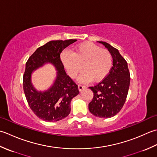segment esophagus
Returning <instances> with one entry per match:
<instances>
[{
  "label": "esophagus",
  "instance_id": "1",
  "mask_svg": "<svg viewBox=\"0 0 157 157\" xmlns=\"http://www.w3.org/2000/svg\"><path fill=\"white\" fill-rule=\"evenodd\" d=\"M78 90L81 91H82L83 89H85V88H86V87L85 86H84V85H81V84H79L78 85Z\"/></svg>",
  "mask_w": 157,
  "mask_h": 157
}]
</instances>
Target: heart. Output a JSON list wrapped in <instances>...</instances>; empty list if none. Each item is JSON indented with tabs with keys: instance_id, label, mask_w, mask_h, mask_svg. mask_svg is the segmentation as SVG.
<instances>
[{
	"instance_id": "obj_1",
	"label": "heart",
	"mask_w": 157,
	"mask_h": 157,
	"mask_svg": "<svg viewBox=\"0 0 157 157\" xmlns=\"http://www.w3.org/2000/svg\"><path fill=\"white\" fill-rule=\"evenodd\" d=\"M61 59L70 77L75 78L82 70L81 82L102 81L109 74L113 62L109 51L89 42L76 45L72 54L63 52Z\"/></svg>"
}]
</instances>
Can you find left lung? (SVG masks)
Segmentation results:
<instances>
[{"mask_svg":"<svg viewBox=\"0 0 157 157\" xmlns=\"http://www.w3.org/2000/svg\"><path fill=\"white\" fill-rule=\"evenodd\" d=\"M111 53L113 66L106 77L98 84L89 87L94 93V98L89 104V110L95 117L110 118L122 109L129 91L130 73L127 62L116 48L102 41Z\"/></svg>","mask_w":157,"mask_h":157,"instance_id":"1","label":"left lung"}]
</instances>
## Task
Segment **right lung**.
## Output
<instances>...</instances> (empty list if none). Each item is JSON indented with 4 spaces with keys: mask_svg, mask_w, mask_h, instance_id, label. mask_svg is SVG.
I'll return each instance as SVG.
<instances>
[{
    "mask_svg": "<svg viewBox=\"0 0 157 157\" xmlns=\"http://www.w3.org/2000/svg\"><path fill=\"white\" fill-rule=\"evenodd\" d=\"M75 39L52 40L38 47L25 63L23 87L28 104L34 114L47 122L58 121L70 113V101L79 94L78 85L63 68L60 54L66 47L76 42ZM56 66L58 76L54 85L47 92H38L31 84V72L44 63Z\"/></svg>",
    "mask_w": 157,
    "mask_h": 157,
    "instance_id": "right-lung-1",
    "label": "right lung"
}]
</instances>
